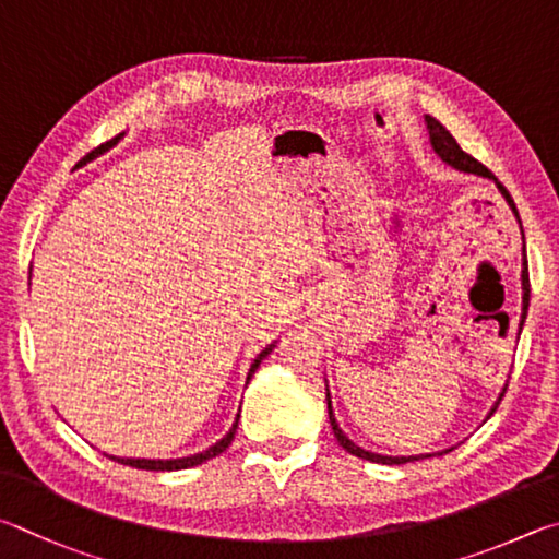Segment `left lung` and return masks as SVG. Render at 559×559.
Here are the masks:
<instances>
[{
	"instance_id": "obj_1",
	"label": "left lung",
	"mask_w": 559,
	"mask_h": 559,
	"mask_svg": "<svg viewBox=\"0 0 559 559\" xmlns=\"http://www.w3.org/2000/svg\"><path fill=\"white\" fill-rule=\"evenodd\" d=\"M425 122H427V130H429V142H432V150H435V154L439 156V159H442V162L449 164V166H454V169H459V171H466V174H476V176H486V179H493L496 186H498V191L503 193V199L508 201V205H511L513 213H515V218H518V209H515V203H513V199H511V193L506 191V186H503L501 181H498L496 176H493L491 171H488L481 162L474 159L472 154H466V152L462 150V146H459V142L454 140V136L449 134V130H447V127H444L442 122L435 120L432 115H425ZM518 221H521V218H518ZM521 280H523V314H521V329H518V336H521V331H523V321H525V317H527V301H531V280H527V260H523V274H521ZM503 393H506V388H503ZM503 393L498 395L496 405L491 407V413H488V417H491V415L496 413L498 403H501V400H503ZM326 405H329V423H331V429H334V437L338 439V444L344 447L348 454H354V456H358V459H368V462H376V464H407V462H419V459L435 456V454L385 456V454L366 452V449H360L356 442H350V439L344 435V429L338 427L336 417H334V407H331L329 388H326ZM488 417H486V419H488ZM447 452H452V449H447ZM447 452H437V454H447Z\"/></svg>"
}]
</instances>
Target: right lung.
Instances as JSON below:
<instances>
[{
  "label": "right lung",
  "mask_w": 559,
  "mask_h": 559,
  "mask_svg": "<svg viewBox=\"0 0 559 559\" xmlns=\"http://www.w3.org/2000/svg\"><path fill=\"white\" fill-rule=\"evenodd\" d=\"M122 136H124V132L117 134L115 140L100 144V146H97V150H93L91 154L83 156V162L78 164V166H83V164H87V162H93L95 156L105 154L107 150H110V146H115L117 142H120ZM272 348H274V344H270L267 348L260 350V356L252 360V366H250V370H248V383H250V378L254 376V370H258V366L262 364L264 358L270 356ZM238 419H240V415L235 417L233 427L228 429V435H225V437L221 439V442H215L213 447L205 449V452H199V454H193V456H181V459H124V456H110V454H105V456H110L112 462H117V464H124V466H132V468H144V472H179V468H191V466H199V464H203V462H209V459L218 456V454L225 452V449H228V444L233 442V437H235V429H238Z\"/></svg>",
  "instance_id": "add662e5"
}]
</instances>
